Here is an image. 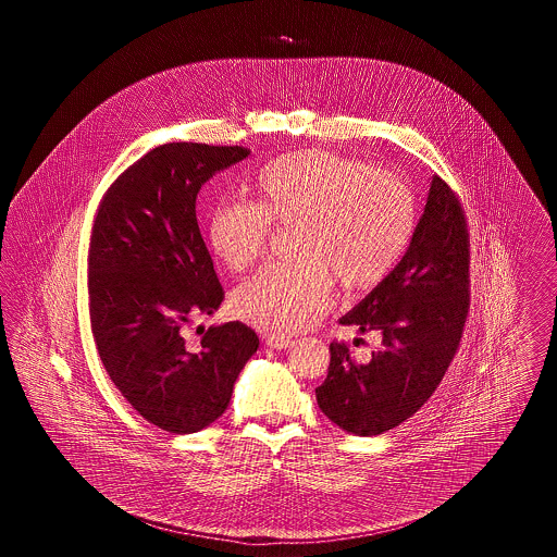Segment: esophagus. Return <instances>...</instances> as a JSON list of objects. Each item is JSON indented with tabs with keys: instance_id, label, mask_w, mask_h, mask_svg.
Masks as SVG:
<instances>
[{
	"instance_id": "1",
	"label": "esophagus",
	"mask_w": 557,
	"mask_h": 557,
	"mask_svg": "<svg viewBox=\"0 0 557 557\" xmlns=\"http://www.w3.org/2000/svg\"><path fill=\"white\" fill-rule=\"evenodd\" d=\"M265 345L271 346V348H288V346H292V338L290 336H284V334H267Z\"/></svg>"
}]
</instances>
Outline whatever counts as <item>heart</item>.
Masks as SVG:
<instances>
[{
  "mask_svg": "<svg viewBox=\"0 0 557 557\" xmlns=\"http://www.w3.org/2000/svg\"><path fill=\"white\" fill-rule=\"evenodd\" d=\"M257 202L223 200L209 216V246L232 271L265 257L275 227H292L290 263L269 265L232 296L238 318L273 334L313 325L334 282L371 290L403 259L416 232V198L388 171L327 150L271 160L255 180Z\"/></svg>",
  "mask_w": 557,
  "mask_h": 557,
  "instance_id": "b5f03b06",
  "label": "heart"
}]
</instances>
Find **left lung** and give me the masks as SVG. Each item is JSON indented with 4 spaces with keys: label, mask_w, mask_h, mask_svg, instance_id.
I'll return each mask as SVG.
<instances>
[{
    "label": "left lung",
    "mask_w": 557,
    "mask_h": 557,
    "mask_svg": "<svg viewBox=\"0 0 557 557\" xmlns=\"http://www.w3.org/2000/svg\"><path fill=\"white\" fill-rule=\"evenodd\" d=\"M470 311V234L455 189L432 180L424 214L405 257L343 325L377 332L382 345L355 363L346 343L330 345L315 388L319 409L346 432L375 436L409 420L438 388Z\"/></svg>",
    "instance_id": "8db88e82"
}]
</instances>
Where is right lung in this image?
<instances>
[{"mask_svg":"<svg viewBox=\"0 0 557 557\" xmlns=\"http://www.w3.org/2000/svg\"><path fill=\"white\" fill-rule=\"evenodd\" d=\"M242 146L164 144L104 191L87 250L89 323L100 361L150 424L191 434L227 409L259 336L242 321L198 327L225 298L196 219V196Z\"/></svg>","mask_w":557,"mask_h":557,"instance_id":"add662e5","label":"right lung"}]
</instances>
